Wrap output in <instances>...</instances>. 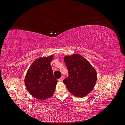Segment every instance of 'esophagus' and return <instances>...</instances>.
<instances>
[{
	"label": "esophagus",
	"mask_w": 125,
	"mask_h": 125,
	"mask_svg": "<svg viewBox=\"0 0 125 125\" xmlns=\"http://www.w3.org/2000/svg\"><path fill=\"white\" fill-rule=\"evenodd\" d=\"M63 78H64L63 77H62L60 79H58V81H59V82H62V81H63Z\"/></svg>",
	"instance_id": "1"
}]
</instances>
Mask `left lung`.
Masks as SVG:
<instances>
[{
  "label": "left lung",
  "mask_w": 125,
  "mask_h": 125,
  "mask_svg": "<svg viewBox=\"0 0 125 125\" xmlns=\"http://www.w3.org/2000/svg\"><path fill=\"white\" fill-rule=\"evenodd\" d=\"M63 59L68 71V77L64 79L63 83L74 96H86L95 85V69L83 57L78 54L66 56Z\"/></svg>",
  "instance_id": "1"
}]
</instances>
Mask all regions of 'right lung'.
I'll list each match as a JSON object with an SVG mask.
<instances>
[{"label": "right lung", "mask_w": 125, "mask_h": 125, "mask_svg": "<svg viewBox=\"0 0 125 125\" xmlns=\"http://www.w3.org/2000/svg\"><path fill=\"white\" fill-rule=\"evenodd\" d=\"M53 57L37 58L26 74L24 82L26 89L37 99L46 100L54 93L57 80L54 77L51 66Z\"/></svg>", "instance_id": "right-lung-1"}]
</instances>
